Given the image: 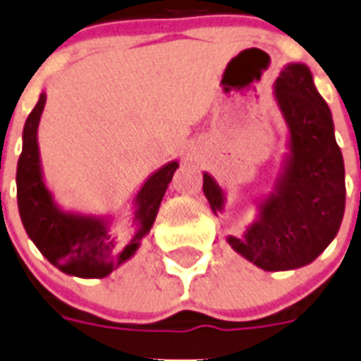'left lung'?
Segmentation results:
<instances>
[{"instance_id": "8db88e82", "label": "left lung", "mask_w": 361, "mask_h": 361, "mask_svg": "<svg viewBox=\"0 0 361 361\" xmlns=\"http://www.w3.org/2000/svg\"><path fill=\"white\" fill-rule=\"evenodd\" d=\"M286 120L287 154L271 192L256 200L257 216L243 235H228L237 254L263 271H293L312 263L334 241L345 213V165L330 107L306 64L289 63L274 83ZM204 195L213 213L226 196L204 172Z\"/></svg>"}]
</instances>
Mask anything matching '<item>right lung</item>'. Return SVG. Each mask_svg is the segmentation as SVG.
I'll return each mask as SVG.
<instances>
[{
  "instance_id": "1",
  "label": "right lung",
  "mask_w": 361,
  "mask_h": 361,
  "mask_svg": "<svg viewBox=\"0 0 361 361\" xmlns=\"http://www.w3.org/2000/svg\"><path fill=\"white\" fill-rule=\"evenodd\" d=\"M46 105L40 94L35 109L25 120L22 154L16 171V192L22 224L29 239L46 259L64 274L78 278H105L139 250L140 243L154 226L161 200L172 181L178 161H171L148 176L133 198V233L118 239L111 231L109 215H85L66 211L54 200L46 187L38 152V122Z\"/></svg>"
}]
</instances>
